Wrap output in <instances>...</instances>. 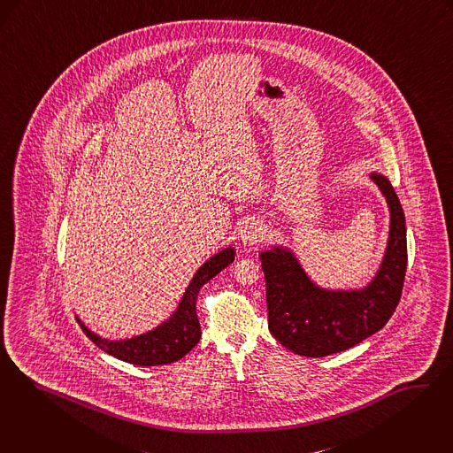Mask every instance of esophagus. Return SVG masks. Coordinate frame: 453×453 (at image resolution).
<instances>
[{
	"mask_svg": "<svg viewBox=\"0 0 453 453\" xmlns=\"http://www.w3.org/2000/svg\"><path fill=\"white\" fill-rule=\"evenodd\" d=\"M266 235V227L261 220L257 219H251V220H246L242 224V227L239 229V241L244 244V246H254L257 244L259 241H263Z\"/></svg>",
	"mask_w": 453,
	"mask_h": 453,
	"instance_id": "esophagus-1",
	"label": "esophagus"
}]
</instances>
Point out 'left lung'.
Segmentation results:
<instances>
[{"mask_svg":"<svg viewBox=\"0 0 453 453\" xmlns=\"http://www.w3.org/2000/svg\"><path fill=\"white\" fill-rule=\"evenodd\" d=\"M389 207V237L380 270L361 290L315 285L288 248L259 254L266 280L268 326L288 350L305 357L342 352L376 334L398 307L408 263L406 224L398 196L384 175L371 173Z\"/></svg>","mask_w":453,"mask_h":453,"instance_id":"left-lung-1","label":"left lung"}]
</instances>
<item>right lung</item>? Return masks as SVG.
<instances>
[{
    "instance_id": "obj_1",
    "label": "right lung",
    "mask_w": 453,
    "mask_h": 453,
    "mask_svg": "<svg viewBox=\"0 0 453 453\" xmlns=\"http://www.w3.org/2000/svg\"><path fill=\"white\" fill-rule=\"evenodd\" d=\"M234 254L233 248H226L207 259L194 274L175 313L162 326L146 334L125 341H109L91 332L79 319L77 322L94 344L116 359L134 365H162L179 361L199 344L202 332L196 303L200 288L226 266H229L234 261Z\"/></svg>"
}]
</instances>
